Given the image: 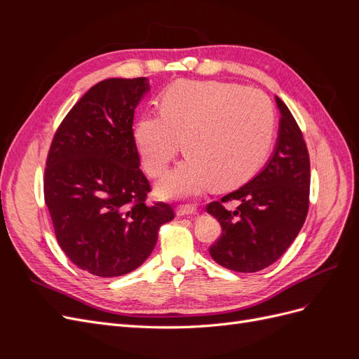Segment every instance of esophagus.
I'll return each mask as SVG.
<instances>
[{"instance_id": "1", "label": "esophagus", "mask_w": 359, "mask_h": 359, "mask_svg": "<svg viewBox=\"0 0 359 359\" xmlns=\"http://www.w3.org/2000/svg\"><path fill=\"white\" fill-rule=\"evenodd\" d=\"M198 212V208L194 205H180L177 208V215L180 217H186V215H193Z\"/></svg>"}]
</instances>
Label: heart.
Instances as JSON below:
<instances>
[{"mask_svg": "<svg viewBox=\"0 0 359 359\" xmlns=\"http://www.w3.org/2000/svg\"><path fill=\"white\" fill-rule=\"evenodd\" d=\"M274 135V107L255 88L220 81H180L163 93L160 114L137 119L135 142L151 177H163L182 151L189 156L158 186L168 198L235 187L262 165Z\"/></svg>", "mask_w": 359, "mask_h": 359, "instance_id": "b5f03b06", "label": "heart"}]
</instances>
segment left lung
Returning a JSON list of instances; mask_svg holds the SVG:
<instances>
[{"mask_svg":"<svg viewBox=\"0 0 359 359\" xmlns=\"http://www.w3.org/2000/svg\"><path fill=\"white\" fill-rule=\"evenodd\" d=\"M276 103L278 136L265 168L245 186L206 206L223 231L210 255L236 273H256L273 265L295 240L309 212L307 145L287 106L278 97ZM229 200L238 202L236 210L224 208L222 203Z\"/></svg>","mask_w":359,"mask_h":359,"instance_id":"1","label":"left lung"}]
</instances>
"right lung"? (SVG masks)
<instances>
[{"label":"right lung","mask_w":359,"mask_h":359,"mask_svg":"<svg viewBox=\"0 0 359 359\" xmlns=\"http://www.w3.org/2000/svg\"><path fill=\"white\" fill-rule=\"evenodd\" d=\"M147 78L104 79L62 119L48 154L45 202L55 236L72 262L93 276L119 277L153 252L172 206L147 205L151 190L139 169L135 109Z\"/></svg>","instance_id":"obj_1"}]
</instances>
